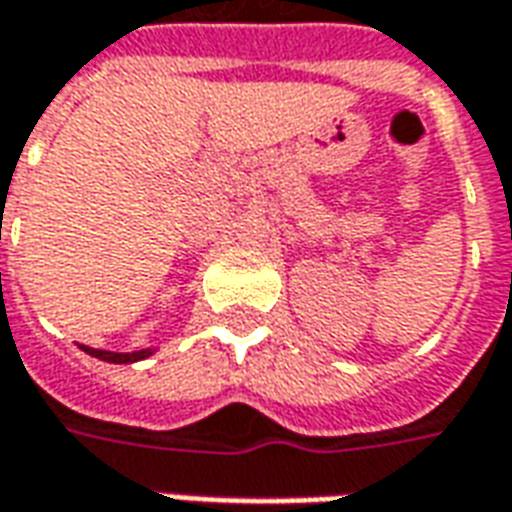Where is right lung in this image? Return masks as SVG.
Segmentation results:
<instances>
[{"instance_id":"1","label":"right lung","mask_w":512,"mask_h":512,"mask_svg":"<svg viewBox=\"0 0 512 512\" xmlns=\"http://www.w3.org/2000/svg\"><path fill=\"white\" fill-rule=\"evenodd\" d=\"M82 348L90 356H95V359H104V362H115V365H131V362H139V359H147V356L153 354L150 348H145V351H134V354H115V351H98V348H87V345H82Z\"/></svg>"}]
</instances>
